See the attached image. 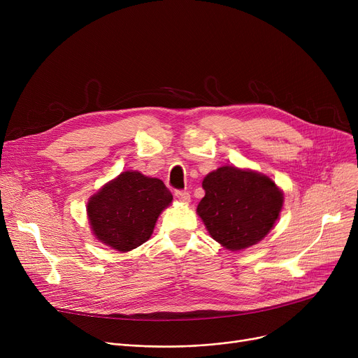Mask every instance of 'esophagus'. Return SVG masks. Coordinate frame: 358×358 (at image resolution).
I'll return each mask as SVG.
<instances>
[{"instance_id": "34e87169", "label": "esophagus", "mask_w": 358, "mask_h": 358, "mask_svg": "<svg viewBox=\"0 0 358 358\" xmlns=\"http://www.w3.org/2000/svg\"><path fill=\"white\" fill-rule=\"evenodd\" d=\"M176 197L182 201V203H189L190 201V193L185 192V190H178L176 192Z\"/></svg>"}]
</instances>
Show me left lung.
Masks as SVG:
<instances>
[{
    "instance_id": "left-lung-1",
    "label": "left lung",
    "mask_w": 358,
    "mask_h": 358,
    "mask_svg": "<svg viewBox=\"0 0 358 358\" xmlns=\"http://www.w3.org/2000/svg\"><path fill=\"white\" fill-rule=\"evenodd\" d=\"M204 197L197 206L206 229L222 247L241 251L271 231L283 208V192L251 169L220 166L203 180Z\"/></svg>"
}]
</instances>
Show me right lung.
<instances>
[{"mask_svg":"<svg viewBox=\"0 0 358 358\" xmlns=\"http://www.w3.org/2000/svg\"><path fill=\"white\" fill-rule=\"evenodd\" d=\"M173 194L158 178L124 171L107 182L87 204L91 231L104 245L127 252L146 242Z\"/></svg>","mask_w":358,"mask_h":358,"instance_id":"obj_1","label":"right lung"}]
</instances>
